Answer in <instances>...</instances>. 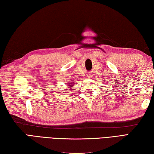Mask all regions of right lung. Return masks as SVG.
Instances as JSON below:
<instances>
[{
  "label": "right lung",
  "instance_id": "1",
  "mask_svg": "<svg viewBox=\"0 0 154 154\" xmlns=\"http://www.w3.org/2000/svg\"><path fill=\"white\" fill-rule=\"evenodd\" d=\"M72 86H73V84H69V85H68L69 88H70V87H72Z\"/></svg>",
  "mask_w": 154,
  "mask_h": 154
}]
</instances>
